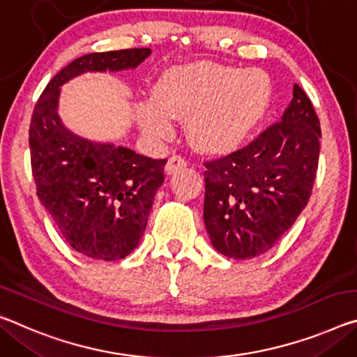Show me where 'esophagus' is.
<instances>
[{"label":"esophagus","instance_id":"1","mask_svg":"<svg viewBox=\"0 0 357 357\" xmlns=\"http://www.w3.org/2000/svg\"><path fill=\"white\" fill-rule=\"evenodd\" d=\"M185 167H188V160H185L184 157H181V155H172V157L168 158L165 169H167L168 174H173V173H176L178 169L185 168Z\"/></svg>","mask_w":357,"mask_h":357}]
</instances>
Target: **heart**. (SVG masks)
<instances>
[{
	"instance_id": "b5f03b06",
	"label": "heart",
	"mask_w": 357,
	"mask_h": 357,
	"mask_svg": "<svg viewBox=\"0 0 357 357\" xmlns=\"http://www.w3.org/2000/svg\"><path fill=\"white\" fill-rule=\"evenodd\" d=\"M271 84L259 70L240 71L209 61L168 70L152 100L138 106L144 133L157 139L173 135L174 119L185 121L190 144L206 154L235 151L267 114Z\"/></svg>"
}]
</instances>
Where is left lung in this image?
<instances>
[{
  "label": "left lung",
  "mask_w": 357,
  "mask_h": 357,
  "mask_svg": "<svg viewBox=\"0 0 357 357\" xmlns=\"http://www.w3.org/2000/svg\"><path fill=\"white\" fill-rule=\"evenodd\" d=\"M281 121L250 144L205 165V218L213 246L231 259L267 252L307 206L319 162L313 103L294 84Z\"/></svg>",
  "instance_id": "8db88e82"
}]
</instances>
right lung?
<instances>
[{"label": "right lung", "instance_id": "add662e5", "mask_svg": "<svg viewBox=\"0 0 357 357\" xmlns=\"http://www.w3.org/2000/svg\"><path fill=\"white\" fill-rule=\"evenodd\" d=\"M149 54L141 47L79 56L50 79L33 109L28 141L38 199L68 245L90 259L119 260L138 246L167 158L73 135L56 114L60 86L86 71L137 68Z\"/></svg>", "mask_w": 357, "mask_h": 357}]
</instances>
